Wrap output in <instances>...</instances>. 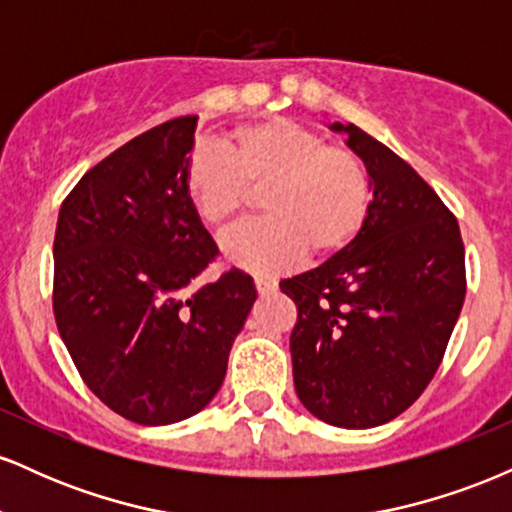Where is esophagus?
Instances as JSON below:
<instances>
[{
	"label": "esophagus",
	"instance_id": "34e87169",
	"mask_svg": "<svg viewBox=\"0 0 512 512\" xmlns=\"http://www.w3.org/2000/svg\"><path fill=\"white\" fill-rule=\"evenodd\" d=\"M255 289L260 296H269V293L276 291V281L267 279V276H255Z\"/></svg>",
	"mask_w": 512,
	"mask_h": 512
}]
</instances>
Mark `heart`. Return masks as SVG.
I'll list each match as a JSON object with an SVG mask.
<instances>
[{
	"mask_svg": "<svg viewBox=\"0 0 512 512\" xmlns=\"http://www.w3.org/2000/svg\"><path fill=\"white\" fill-rule=\"evenodd\" d=\"M223 151L199 146L187 158L182 187L209 231H231L262 192L267 221L226 243L228 262L250 272H281L305 252L344 250L368 214L370 182L354 151L330 146L310 127L284 117L252 122L223 139Z\"/></svg>",
	"mask_w": 512,
	"mask_h": 512,
	"instance_id": "1",
	"label": "heart"
}]
</instances>
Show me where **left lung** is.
Wrapping results in <instances>:
<instances>
[{
	"instance_id": "left-lung-1",
	"label": "left lung",
	"mask_w": 512,
	"mask_h": 512,
	"mask_svg": "<svg viewBox=\"0 0 512 512\" xmlns=\"http://www.w3.org/2000/svg\"><path fill=\"white\" fill-rule=\"evenodd\" d=\"M366 166L373 199L358 236L291 279L293 383L303 407L339 428L387 424L419 399L460 317L464 245L457 219L395 151L332 122Z\"/></svg>"
}]
</instances>
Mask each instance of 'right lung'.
I'll return each instance as SVG.
<instances>
[{"mask_svg":"<svg viewBox=\"0 0 512 512\" xmlns=\"http://www.w3.org/2000/svg\"><path fill=\"white\" fill-rule=\"evenodd\" d=\"M195 129L178 117L120 146L57 219V330L88 390L142 426L207 407L257 298L240 269L199 281L219 250L182 187Z\"/></svg>","mask_w":512,"mask_h":512,"instance_id":"1","label":"right lung"}]
</instances>
